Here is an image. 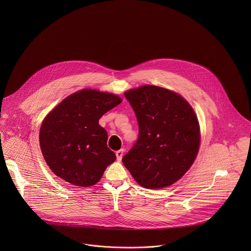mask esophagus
<instances>
[{
    "mask_svg": "<svg viewBox=\"0 0 251 251\" xmlns=\"http://www.w3.org/2000/svg\"><path fill=\"white\" fill-rule=\"evenodd\" d=\"M123 154H124V150H123V149L116 151V156H117V160H118V161H121V160H122Z\"/></svg>",
    "mask_w": 251,
    "mask_h": 251,
    "instance_id": "1",
    "label": "esophagus"
}]
</instances>
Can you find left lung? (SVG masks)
I'll use <instances>...</instances> for the list:
<instances>
[{
    "mask_svg": "<svg viewBox=\"0 0 251 251\" xmlns=\"http://www.w3.org/2000/svg\"><path fill=\"white\" fill-rule=\"evenodd\" d=\"M139 126L138 140L123 163L145 188L158 189L179 180L193 164L200 146L197 116L175 92L145 85L125 93Z\"/></svg>",
    "mask_w": 251,
    "mask_h": 251,
    "instance_id": "obj_1",
    "label": "left lung"
}]
</instances>
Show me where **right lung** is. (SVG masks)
<instances>
[{
    "label": "right lung",
    "mask_w": 251,
    "mask_h": 251,
    "mask_svg": "<svg viewBox=\"0 0 251 251\" xmlns=\"http://www.w3.org/2000/svg\"><path fill=\"white\" fill-rule=\"evenodd\" d=\"M121 102L117 95L83 89L66 98L44 118L39 145L56 176L82 187L101 179L116 154L108 148L107 131L99 121Z\"/></svg>",
    "instance_id": "right-lung-1"
}]
</instances>
